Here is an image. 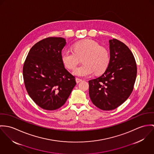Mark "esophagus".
<instances>
[{
	"instance_id": "34e87169",
	"label": "esophagus",
	"mask_w": 154,
	"mask_h": 154,
	"mask_svg": "<svg viewBox=\"0 0 154 154\" xmlns=\"http://www.w3.org/2000/svg\"><path fill=\"white\" fill-rule=\"evenodd\" d=\"M75 80H76V82H77V83H80V82L82 81V79L77 77V78H75Z\"/></svg>"
}]
</instances>
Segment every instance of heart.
Segmentation results:
<instances>
[{
  "instance_id": "1",
  "label": "heart",
  "mask_w": 154,
  "mask_h": 154,
  "mask_svg": "<svg viewBox=\"0 0 154 154\" xmlns=\"http://www.w3.org/2000/svg\"><path fill=\"white\" fill-rule=\"evenodd\" d=\"M73 49L74 51H63L61 57L63 64L70 69H74L82 59L83 64L73 71L74 75L86 77L93 72L98 75L108 67L110 60L109 51L96 41L85 39L77 42L73 45Z\"/></svg>"
}]
</instances>
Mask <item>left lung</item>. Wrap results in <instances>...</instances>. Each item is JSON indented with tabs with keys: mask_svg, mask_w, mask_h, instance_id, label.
<instances>
[{
	"mask_svg": "<svg viewBox=\"0 0 154 154\" xmlns=\"http://www.w3.org/2000/svg\"><path fill=\"white\" fill-rule=\"evenodd\" d=\"M110 60L102 75L88 81L89 96L103 110L115 109L125 102L134 90L136 61L130 49L118 39L109 41Z\"/></svg>",
	"mask_w": 154,
	"mask_h": 154,
	"instance_id": "8db88e82",
	"label": "left lung"
}]
</instances>
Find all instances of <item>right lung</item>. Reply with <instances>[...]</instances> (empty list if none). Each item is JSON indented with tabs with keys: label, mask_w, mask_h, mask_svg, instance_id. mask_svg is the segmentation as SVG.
Returning a JSON list of instances; mask_svg holds the SVG:
<instances>
[{
	"label": "right lung",
	"mask_w": 154,
	"mask_h": 154,
	"mask_svg": "<svg viewBox=\"0 0 154 154\" xmlns=\"http://www.w3.org/2000/svg\"><path fill=\"white\" fill-rule=\"evenodd\" d=\"M66 44L61 37H48L31 48L23 67L26 90L38 106L54 110L64 104L76 85L75 77L64 68L61 51Z\"/></svg>",
	"instance_id": "obj_1"
}]
</instances>
